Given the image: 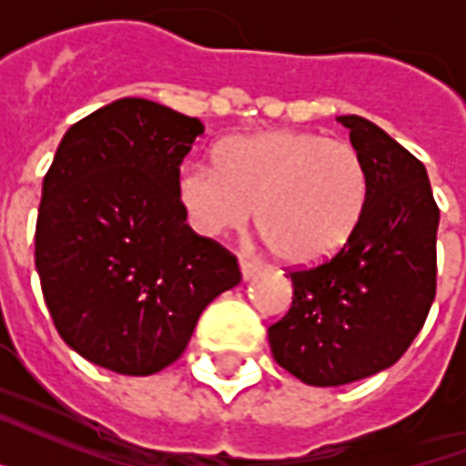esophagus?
<instances>
[{
	"mask_svg": "<svg viewBox=\"0 0 466 466\" xmlns=\"http://www.w3.org/2000/svg\"><path fill=\"white\" fill-rule=\"evenodd\" d=\"M239 268H241V278H244V280H251V278L261 270V266L254 261H248L247 256H239Z\"/></svg>",
	"mask_w": 466,
	"mask_h": 466,
	"instance_id": "1",
	"label": "esophagus"
}]
</instances>
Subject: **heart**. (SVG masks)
Returning a JSON list of instances; mask_svg holds the SVG:
<instances>
[{
    "instance_id": "1",
    "label": "heart",
    "mask_w": 466,
    "mask_h": 466,
    "mask_svg": "<svg viewBox=\"0 0 466 466\" xmlns=\"http://www.w3.org/2000/svg\"><path fill=\"white\" fill-rule=\"evenodd\" d=\"M368 168L343 140L309 130H270L222 145L219 164L186 161L178 200L205 237L237 232L254 219L276 254L295 266L331 258L360 222Z\"/></svg>"
}]
</instances>
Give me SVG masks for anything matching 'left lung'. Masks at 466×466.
<instances>
[{"label": "left lung", "instance_id": "obj_1", "mask_svg": "<svg viewBox=\"0 0 466 466\" xmlns=\"http://www.w3.org/2000/svg\"><path fill=\"white\" fill-rule=\"evenodd\" d=\"M368 168V203L340 251L292 270V307L268 329L280 368L311 387L358 382L391 368L435 299L441 210L426 167L382 127L339 116Z\"/></svg>", "mask_w": 466, "mask_h": 466}]
</instances>
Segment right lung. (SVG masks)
Listing matches in <instances>:
<instances>
[{
  "mask_svg": "<svg viewBox=\"0 0 466 466\" xmlns=\"http://www.w3.org/2000/svg\"><path fill=\"white\" fill-rule=\"evenodd\" d=\"M203 123L118 98L69 127L43 178L35 270L55 329L118 375L181 358L198 317L239 285L227 248L186 225L178 167Z\"/></svg>",
  "mask_w": 466,
  "mask_h": 466,
  "instance_id": "1",
  "label": "right lung"
}]
</instances>
